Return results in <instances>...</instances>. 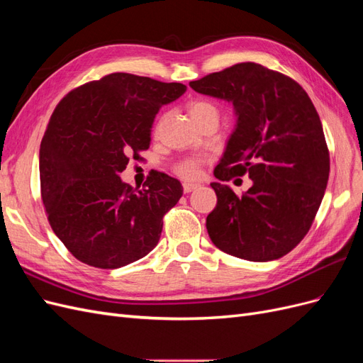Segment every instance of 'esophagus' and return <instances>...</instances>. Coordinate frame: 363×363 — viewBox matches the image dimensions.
<instances>
[{
	"instance_id": "34e87169",
	"label": "esophagus",
	"mask_w": 363,
	"mask_h": 363,
	"mask_svg": "<svg viewBox=\"0 0 363 363\" xmlns=\"http://www.w3.org/2000/svg\"><path fill=\"white\" fill-rule=\"evenodd\" d=\"M199 183H191V182H184L183 183V191H184V194H189V192H192V191H195L196 188H199Z\"/></svg>"
}]
</instances>
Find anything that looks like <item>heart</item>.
Returning a JSON list of instances; mask_svg holds the SVG:
<instances>
[{
	"label": "heart",
	"instance_id": "obj_1",
	"mask_svg": "<svg viewBox=\"0 0 363 363\" xmlns=\"http://www.w3.org/2000/svg\"><path fill=\"white\" fill-rule=\"evenodd\" d=\"M188 112L189 116L192 118L194 123H200V121L208 119V118H216L219 119V112L215 104L206 100H195L188 104ZM201 167H203V160L196 159V157H189L180 162L177 167H175V172H177L180 177L194 180L199 179L201 175Z\"/></svg>",
	"mask_w": 363,
	"mask_h": 363
}]
</instances>
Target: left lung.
<instances>
[{"label":"left lung","instance_id":"8db88e82","mask_svg":"<svg viewBox=\"0 0 363 363\" xmlns=\"http://www.w3.org/2000/svg\"><path fill=\"white\" fill-rule=\"evenodd\" d=\"M194 91L232 101L238 124L211 183L218 204L206 227L227 255L251 262L283 257L298 245L327 188L330 155L320 115L303 87L259 63H238L191 82ZM248 173L236 196L224 181Z\"/></svg>","mask_w":363,"mask_h":363}]
</instances>
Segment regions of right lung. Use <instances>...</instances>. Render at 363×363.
Returning <instances> with one entry per match:
<instances>
[{
	"mask_svg": "<svg viewBox=\"0 0 363 363\" xmlns=\"http://www.w3.org/2000/svg\"><path fill=\"white\" fill-rule=\"evenodd\" d=\"M184 92L182 83L113 72L75 87L54 108L39 151L40 196L52 232L75 259L115 269L157 245L182 183L151 171L138 189L118 174L150 148L160 107Z\"/></svg>",
	"mask_w": 363,
	"mask_h": 363,
	"instance_id": "obj_1",
	"label": "right lung"
}]
</instances>
